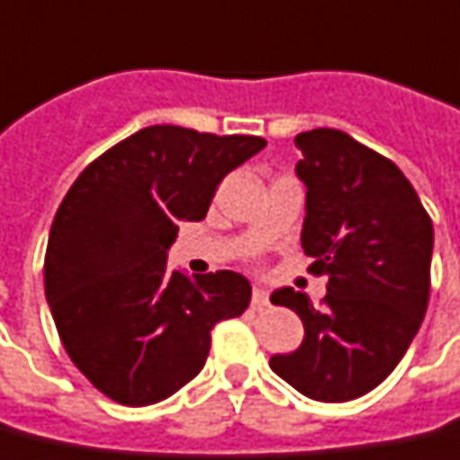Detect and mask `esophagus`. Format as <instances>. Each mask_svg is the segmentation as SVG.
I'll list each match as a JSON object with an SVG mask.
<instances>
[{
	"label": "esophagus",
	"mask_w": 460,
	"mask_h": 460,
	"mask_svg": "<svg viewBox=\"0 0 460 460\" xmlns=\"http://www.w3.org/2000/svg\"><path fill=\"white\" fill-rule=\"evenodd\" d=\"M252 306H253V308L269 306V291H266V288H253Z\"/></svg>",
	"instance_id": "34e87169"
}]
</instances>
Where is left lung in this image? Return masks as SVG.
<instances>
[{"label":"left lung","instance_id":"1","mask_svg":"<svg viewBox=\"0 0 460 460\" xmlns=\"http://www.w3.org/2000/svg\"><path fill=\"white\" fill-rule=\"evenodd\" d=\"M294 144L306 184L301 246L329 284L321 308L274 291L271 304L296 311L306 333L269 366L304 396L341 403L378 386L413 341L431 294L433 224L396 164L346 131L311 129Z\"/></svg>","mask_w":460,"mask_h":460}]
</instances>
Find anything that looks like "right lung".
I'll list each match as a JSON object with an SVG mask.
<instances>
[{"label": "right lung", "instance_id": "add662e5", "mask_svg": "<svg viewBox=\"0 0 460 460\" xmlns=\"http://www.w3.org/2000/svg\"><path fill=\"white\" fill-rule=\"evenodd\" d=\"M266 139L156 124L96 156L57 208L44 294L72 364L121 406H149L207 364L211 329L241 316L234 271L166 269L179 221L207 217L221 179Z\"/></svg>", "mask_w": 460, "mask_h": 460}]
</instances>
